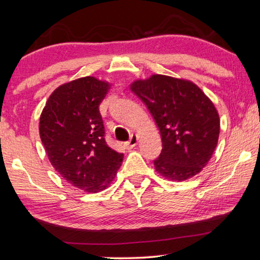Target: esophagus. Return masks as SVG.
<instances>
[{
    "instance_id": "esophagus-1",
    "label": "esophagus",
    "mask_w": 260,
    "mask_h": 260,
    "mask_svg": "<svg viewBox=\"0 0 260 260\" xmlns=\"http://www.w3.org/2000/svg\"><path fill=\"white\" fill-rule=\"evenodd\" d=\"M137 143H138V136L136 134H133V135H131L129 141L125 143V147H126V149H129V150L134 149V147L137 145Z\"/></svg>"
}]
</instances>
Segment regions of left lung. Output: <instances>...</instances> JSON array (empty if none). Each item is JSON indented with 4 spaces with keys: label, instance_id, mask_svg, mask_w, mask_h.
I'll return each instance as SVG.
<instances>
[{
    "label": "left lung",
    "instance_id": "left-lung-1",
    "mask_svg": "<svg viewBox=\"0 0 260 260\" xmlns=\"http://www.w3.org/2000/svg\"><path fill=\"white\" fill-rule=\"evenodd\" d=\"M130 89L145 103L160 131L162 150L155 171L174 181L202 171L218 142L219 117L210 99L189 80L153 74Z\"/></svg>",
    "mask_w": 260,
    "mask_h": 260
}]
</instances>
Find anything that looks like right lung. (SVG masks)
Returning a JSON list of instances; mask_svg holds the SVG:
<instances>
[{
  "label": "right lung",
  "mask_w": 260,
  "mask_h": 260,
  "mask_svg": "<svg viewBox=\"0 0 260 260\" xmlns=\"http://www.w3.org/2000/svg\"><path fill=\"white\" fill-rule=\"evenodd\" d=\"M110 83L94 77L59 86L39 119L49 160L71 185L88 193L106 189L116 177L123 153L108 146L99 106Z\"/></svg>",
  "instance_id": "obj_1"
}]
</instances>
